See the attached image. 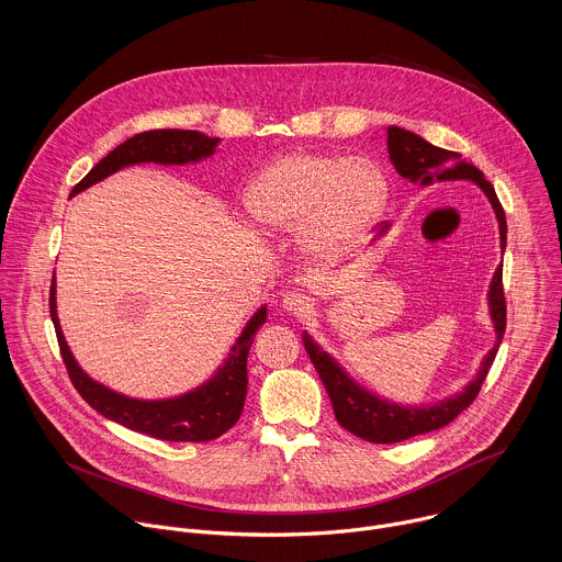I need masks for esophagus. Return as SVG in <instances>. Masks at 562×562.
<instances>
[{
  "label": "esophagus",
  "mask_w": 562,
  "mask_h": 562,
  "mask_svg": "<svg viewBox=\"0 0 562 562\" xmlns=\"http://www.w3.org/2000/svg\"><path fill=\"white\" fill-rule=\"evenodd\" d=\"M282 306L293 315H306L311 311V297L302 291H289L282 297Z\"/></svg>",
  "instance_id": "34e87169"
}]
</instances>
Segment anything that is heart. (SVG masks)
<instances>
[{
	"mask_svg": "<svg viewBox=\"0 0 562 562\" xmlns=\"http://www.w3.org/2000/svg\"><path fill=\"white\" fill-rule=\"evenodd\" d=\"M389 203V178L368 158L293 151L273 160L247 192V214L267 234L293 232L317 258L357 247Z\"/></svg>",
	"mask_w": 562,
	"mask_h": 562,
	"instance_id": "b5f03b06",
	"label": "heart"
}]
</instances>
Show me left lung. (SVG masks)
<instances>
[{"label":"left lung","mask_w":562,"mask_h":562,"mask_svg":"<svg viewBox=\"0 0 562 562\" xmlns=\"http://www.w3.org/2000/svg\"><path fill=\"white\" fill-rule=\"evenodd\" d=\"M389 154L395 165V169L408 178V180H419L424 184H430L432 180H454V178H465L474 180L485 196L490 199L496 218H498V229H501V249H505L507 243V223H505V212L503 205L494 192V187L490 180H485L483 171L472 162L465 160L461 154L435 147L422 136L402 130V127H389ZM490 313L494 319L496 328V344L490 350V355L483 361V368L479 370V378L454 400L441 402L437 406L428 408H406L397 406L384 400H378L375 395L366 393L359 389L346 372L337 366L335 359H330L311 337L304 335V348L317 370V375L330 397L335 419L339 422L341 428L352 432L355 437L370 441V443H397L406 441L417 435H426L432 430H439L454 422L479 395L481 384L487 378V370L496 357L498 344L505 333L507 324V304H505V291H503V265L496 269L490 286Z\"/></svg>","instance_id":"obj_1"}]
</instances>
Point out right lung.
Returning <instances> with one entry per match:
<instances>
[{
    "label": "right lung",
    "mask_w": 562,
    "mask_h": 562,
    "mask_svg": "<svg viewBox=\"0 0 562 562\" xmlns=\"http://www.w3.org/2000/svg\"><path fill=\"white\" fill-rule=\"evenodd\" d=\"M218 138L205 136L194 130H149L134 134L119 147H114L105 158H101L88 173L81 178L70 196L88 190L90 184L103 180L105 176L119 171L125 165L134 162H162V165H182L201 160L214 154ZM50 317L57 330L59 350L77 393L103 417L154 439L162 441H212L225 435L238 419L245 406L247 395V355L254 344L258 328L267 319V306H262L247 324L238 341L234 344L225 366L205 386L187 393L182 397L165 402H138L123 397L94 380L77 366L59 319H57V300H55V276L50 284Z\"/></svg>",
    "instance_id": "1"
}]
</instances>
